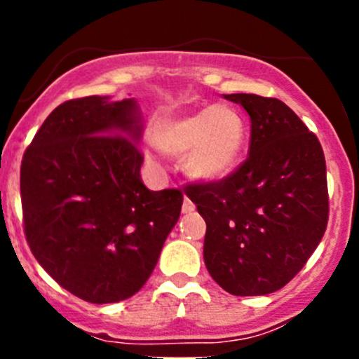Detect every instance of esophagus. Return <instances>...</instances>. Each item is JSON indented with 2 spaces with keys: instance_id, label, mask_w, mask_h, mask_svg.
<instances>
[{
  "instance_id": "34e87169",
  "label": "esophagus",
  "mask_w": 359,
  "mask_h": 359,
  "mask_svg": "<svg viewBox=\"0 0 359 359\" xmlns=\"http://www.w3.org/2000/svg\"><path fill=\"white\" fill-rule=\"evenodd\" d=\"M194 210H196V206H194V203L189 200V198H184V203H182V213H193Z\"/></svg>"
}]
</instances>
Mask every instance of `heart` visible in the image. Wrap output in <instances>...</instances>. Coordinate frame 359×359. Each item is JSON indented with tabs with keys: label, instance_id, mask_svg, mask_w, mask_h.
Returning <instances> with one entry per match:
<instances>
[{
	"label": "heart",
	"instance_id": "heart-1",
	"mask_svg": "<svg viewBox=\"0 0 359 359\" xmlns=\"http://www.w3.org/2000/svg\"><path fill=\"white\" fill-rule=\"evenodd\" d=\"M247 140L243 114L227 104L165 119L151 132V142L166 154H184V173L203 184L220 182L233 175L247 149Z\"/></svg>",
	"mask_w": 359,
	"mask_h": 359
}]
</instances>
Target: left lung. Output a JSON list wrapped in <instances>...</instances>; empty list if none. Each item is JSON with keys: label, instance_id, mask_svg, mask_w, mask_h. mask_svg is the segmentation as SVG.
<instances>
[{"label": "left lung", "instance_id": "8db88e82", "mask_svg": "<svg viewBox=\"0 0 359 359\" xmlns=\"http://www.w3.org/2000/svg\"><path fill=\"white\" fill-rule=\"evenodd\" d=\"M252 121L250 156L220 182L187 189L206 222L210 276L240 297L267 295L299 273L328 222L327 163L320 140L278 99L231 93Z\"/></svg>", "mask_w": 359, "mask_h": 359}]
</instances>
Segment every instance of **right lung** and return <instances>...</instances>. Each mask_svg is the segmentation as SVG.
<instances>
[{"label": "right lung", "instance_id": "add662e5", "mask_svg": "<svg viewBox=\"0 0 359 359\" xmlns=\"http://www.w3.org/2000/svg\"><path fill=\"white\" fill-rule=\"evenodd\" d=\"M142 130L135 99L67 100L24 154L20 196L29 248L60 287L86 302L135 295L179 220L180 191L144 186Z\"/></svg>", "mask_w": 359, "mask_h": 359}]
</instances>
